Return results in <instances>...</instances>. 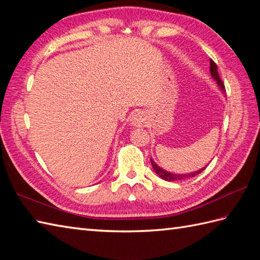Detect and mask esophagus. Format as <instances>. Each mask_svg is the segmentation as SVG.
Wrapping results in <instances>:
<instances>
[{"mask_svg": "<svg viewBox=\"0 0 260 260\" xmlns=\"http://www.w3.org/2000/svg\"><path fill=\"white\" fill-rule=\"evenodd\" d=\"M132 125L136 126V127H141L146 123V117L144 113H135L133 116H132Z\"/></svg>", "mask_w": 260, "mask_h": 260, "instance_id": "1", "label": "esophagus"}]
</instances>
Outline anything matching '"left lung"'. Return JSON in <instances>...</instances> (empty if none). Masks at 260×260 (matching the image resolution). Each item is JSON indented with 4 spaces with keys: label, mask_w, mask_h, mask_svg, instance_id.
I'll list each match as a JSON object with an SVG mask.
<instances>
[{
    "label": "left lung",
    "mask_w": 260,
    "mask_h": 260,
    "mask_svg": "<svg viewBox=\"0 0 260 260\" xmlns=\"http://www.w3.org/2000/svg\"><path fill=\"white\" fill-rule=\"evenodd\" d=\"M210 73H211V76L213 77V79H214L215 81H217L218 86H219L220 88H221V89H224V85H223V82H222L221 78H220L219 73H218V66H217V63H215V62L213 61V60H210ZM151 163H152V167H153L154 171H155L156 174L159 176V178H162L163 180L170 181V182H172V181H181V180H185V179H189V178H193V176H196V175H198L199 173H201L202 171H203L204 169H206V168H203V169L200 170V171H197V172L189 173V174H172V173L167 172V171H164V170L161 169V168H158L157 165L155 164V162H154L152 158H151Z\"/></svg>",
    "instance_id": "left-lung-1"
}]
</instances>
